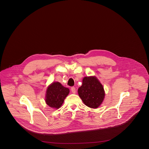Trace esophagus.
<instances>
[{"label":"esophagus","instance_id":"obj_1","mask_svg":"<svg viewBox=\"0 0 149 149\" xmlns=\"http://www.w3.org/2000/svg\"><path fill=\"white\" fill-rule=\"evenodd\" d=\"M71 92L73 93H75V92H76V89H75V88L74 86L71 87Z\"/></svg>","mask_w":149,"mask_h":149}]
</instances>
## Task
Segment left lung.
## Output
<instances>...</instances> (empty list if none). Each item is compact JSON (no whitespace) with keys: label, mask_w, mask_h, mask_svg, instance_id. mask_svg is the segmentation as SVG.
Returning a JSON list of instances; mask_svg holds the SVG:
<instances>
[{"label":"left lung","mask_w":149,"mask_h":149,"mask_svg":"<svg viewBox=\"0 0 149 149\" xmlns=\"http://www.w3.org/2000/svg\"><path fill=\"white\" fill-rule=\"evenodd\" d=\"M78 92L85 105L92 108H98L105 95L103 86L94 77L83 78L82 85L79 88Z\"/></svg>","instance_id":"1"}]
</instances>
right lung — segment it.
I'll list each match as a JSON object with an SVG mask.
<instances>
[{
	"label": "right lung",
	"mask_w": 149,
	"mask_h": 149,
	"mask_svg": "<svg viewBox=\"0 0 149 149\" xmlns=\"http://www.w3.org/2000/svg\"><path fill=\"white\" fill-rule=\"evenodd\" d=\"M69 93V89L63 86L60 83H53L47 89L46 102L50 107L58 109L64 103V99Z\"/></svg>",
	"instance_id": "obj_1"
}]
</instances>
